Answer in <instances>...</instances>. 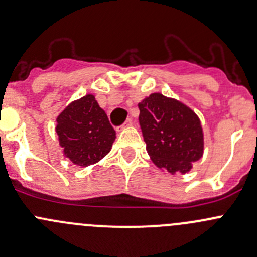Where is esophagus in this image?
<instances>
[{"mask_svg": "<svg viewBox=\"0 0 257 257\" xmlns=\"http://www.w3.org/2000/svg\"><path fill=\"white\" fill-rule=\"evenodd\" d=\"M132 125H133V120H132L131 118H128L125 121H124V124L121 126H123V128H128V126H132Z\"/></svg>", "mask_w": 257, "mask_h": 257, "instance_id": "esophagus-1", "label": "esophagus"}]
</instances>
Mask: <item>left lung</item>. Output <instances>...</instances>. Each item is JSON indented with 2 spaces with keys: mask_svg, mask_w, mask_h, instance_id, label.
<instances>
[{
  "mask_svg": "<svg viewBox=\"0 0 257 257\" xmlns=\"http://www.w3.org/2000/svg\"><path fill=\"white\" fill-rule=\"evenodd\" d=\"M138 107L139 124L153 163L172 174L190 172L191 163L204 153L203 126L195 112L160 93H152Z\"/></svg>",
  "mask_w": 257,
  "mask_h": 257,
  "instance_id": "8db88e82",
  "label": "left lung"
}]
</instances>
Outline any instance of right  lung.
Here are the masks:
<instances>
[{
    "mask_svg": "<svg viewBox=\"0 0 257 257\" xmlns=\"http://www.w3.org/2000/svg\"><path fill=\"white\" fill-rule=\"evenodd\" d=\"M56 133L64 157L82 168L103 159L115 141V131L93 94L64 108L57 116Z\"/></svg>",
    "mask_w": 257,
    "mask_h": 257,
    "instance_id": "1",
    "label": "right lung"
}]
</instances>
